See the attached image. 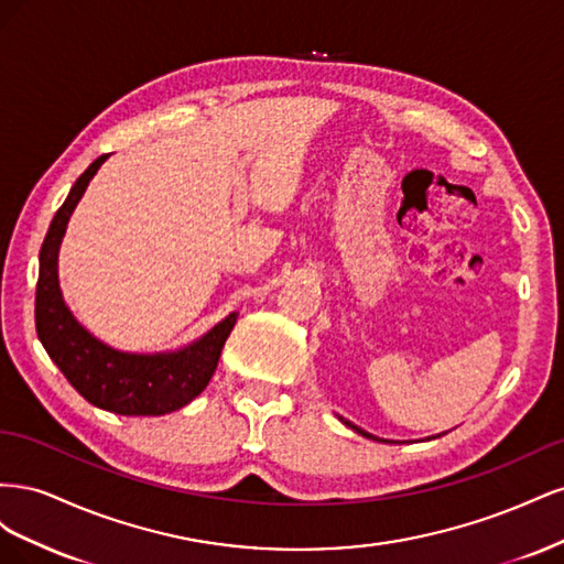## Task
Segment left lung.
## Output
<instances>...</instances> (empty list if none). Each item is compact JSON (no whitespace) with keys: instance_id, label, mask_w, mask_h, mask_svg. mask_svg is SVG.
<instances>
[{"instance_id":"8db88e82","label":"left lung","mask_w":564,"mask_h":564,"mask_svg":"<svg viewBox=\"0 0 564 564\" xmlns=\"http://www.w3.org/2000/svg\"><path fill=\"white\" fill-rule=\"evenodd\" d=\"M340 421H344V423L348 425V429H352L355 433H360V435H365V437H369V440H379V437H373V435H369L367 431H362V429H357V425H352V423H350V421H346V419H340ZM437 437H440V435H437ZM379 442H386V440H379Z\"/></svg>"}]
</instances>
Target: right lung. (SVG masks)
Listing matches in <instances>:
<instances>
[{"label": "right lung", "mask_w": 564, "mask_h": 564, "mask_svg": "<svg viewBox=\"0 0 564 564\" xmlns=\"http://www.w3.org/2000/svg\"><path fill=\"white\" fill-rule=\"evenodd\" d=\"M106 160L108 155H100L75 181L70 195L61 204L44 237L35 294L37 336L63 377L94 406L122 416H160L176 412L209 386L220 350L237 322V313L216 324L197 344L166 355L112 350L96 340L70 315L61 299L56 275L61 237L79 197Z\"/></svg>", "instance_id": "right-lung-1"}]
</instances>
